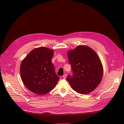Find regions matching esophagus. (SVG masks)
<instances>
[{"instance_id": "1", "label": "esophagus", "mask_w": 124, "mask_h": 124, "mask_svg": "<svg viewBox=\"0 0 124 124\" xmlns=\"http://www.w3.org/2000/svg\"><path fill=\"white\" fill-rule=\"evenodd\" d=\"M66 77H67V74H63V76H62V78H64V79H66Z\"/></svg>"}]
</instances>
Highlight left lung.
I'll return each mask as SVG.
<instances>
[{
  "label": "left lung",
  "instance_id": "8db88e82",
  "mask_svg": "<svg viewBox=\"0 0 124 124\" xmlns=\"http://www.w3.org/2000/svg\"><path fill=\"white\" fill-rule=\"evenodd\" d=\"M72 76L67 78L71 87L81 94L92 92L100 84L103 76L100 59L91 48L79 46L68 52Z\"/></svg>",
  "mask_w": 124,
  "mask_h": 124
}]
</instances>
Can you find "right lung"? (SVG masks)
Returning a JSON list of instances; mask_svg holds the SVG:
<instances>
[{
	"label": "right lung",
	"mask_w": 124,
	"mask_h": 124,
	"mask_svg": "<svg viewBox=\"0 0 124 124\" xmlns=\"http://www.w3.org/2000/svg\"><path fill=\"white\" fill-rule=\"evenodd\" d=\"M53 50L45 47L35 48L26 56L20 67L24 84L29 91L44 95L53 89L59 80L51 59Z\"/></svg>",
	"instance_id": "add662e5"
}]
</instances>
